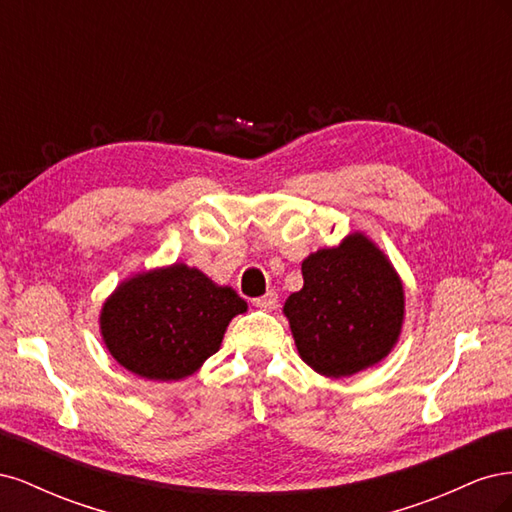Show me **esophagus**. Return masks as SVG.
<instances>
[{
	"instance_id": "obj_1",
	"label": "esophagus",
	"mask_w": 512,
	"mask_h": 512,
	"mask_svg": "<svg viewBox=\"0 0 512 512\" xmlns=\"http://www.w3.org/2000/svg\"><path fill=\"white\" fill-rule=\"evenodd\" d=\"M254 305L260 307V309H265V312H271V309L277 307V292L269 290L267 294H262V297L254 299Z\"/></svg>"
}]
</instances>
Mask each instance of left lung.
<instances>
[{"label":"left lung","instance_id":"left-lung-1","mask_svg":"<svg viewBox=\"0 0 512 512\" xmlns=\"http://www.w3.org/2000/svg\"><path fill=\"white\" fill-rule=\"evenodd\" d=\"M303 288L284 314L301 359L327 378H346L380 363L404 324V286L363 232L309 254Z\"/></svg>","mask_w":512,"mask_h":512}]
</instances>
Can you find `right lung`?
<instances>
[{"instance_id":"1","label":"right lung","mask_w":512,"mask_h":512,"mask_svg":"<svg viewBox=\"0 0 512 512\" xmlns=\"http://www.w3.org/2000/svg\"><path fill=\"white\" fill-rule=\"evenodd\" d=\"M245 309L235 290L175 262L119 284L102 305L100 331L119 365L168 382L192 376L218 352L228 322Z\"/></svg>"}]
</instances>
